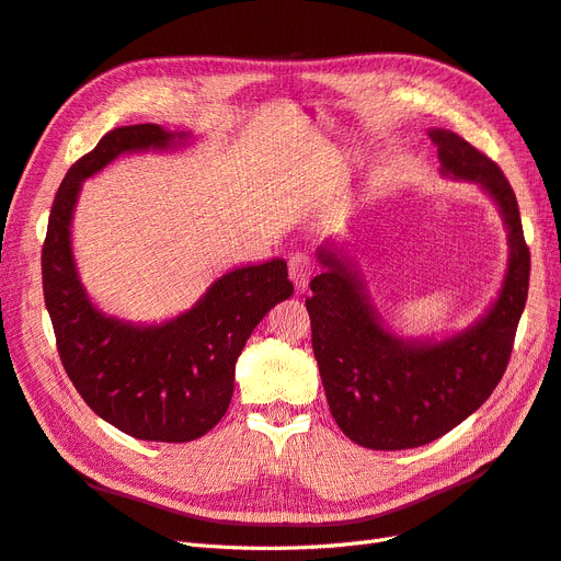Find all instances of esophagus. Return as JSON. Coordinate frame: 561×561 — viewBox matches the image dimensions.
<instances>
[{
	"label": "esophagus",
	"mask_w": 561,
	"mask_h": 561,
	"mask_svg": "<svg viewBox=\"0 0 561 561\" xmlns=\"http://www.w3.org/2000/svg\"><path fill=\"white\" fill-rule=\"evenodd\" d=\"M287 266H290V278H293L297 290H304V287L309 285V280L313 276L316 262L309 257L307 252H295L290 262H287Z\"/></svg>",
	"instance_id": "esophagus-1"
}]
</instances>
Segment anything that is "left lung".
I'll return each instance as SVG.
<instances>
[{
    "label": "left lung",
    "mask_w": 561,
    "mask_h": 561,
    "mask_svg": "<svg viewBox=\"0 0 561 561\" xmlns=\"http://www.w3.org/2000/svg\"><path fill=\"white\" fill-rule=\"evenodd\" d=\"M439 173L480 184L507 227V271L491 309L439 342L402 339L383 328L365 280L332 245L307 299L311 342L336 426L367 449H412L443 437L494 393L513 353L529 295L531 254L517 198L501 168L461 135L433 128Z\"/></svg>",
    "instance_id": "8db88e82"
}]
</instances>
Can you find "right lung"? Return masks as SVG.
<instances>
[{
    "label": "right lung",
    "instance_id": "obj_1",
    "mask_svg": "<svg viewBox=\"0 0 561 561\" xmlns=\"http://www.w3.org/2000/svg\"><path fill=\"white\" fill-rule=\"evenodd\" d=\"M190 135L157 124L114 128L67 171L42 250L44 301L67 377L91 410L149 443H192L217 426L233 396L236 360L260 320L293 295L287 262L231 268L190 311L133 325L100 311L79 280L72 213L81 182L130 151L168 149Z\"/></svg>",
    "mask_w": 561,
    "mask_h": 561
}]
</instances>
